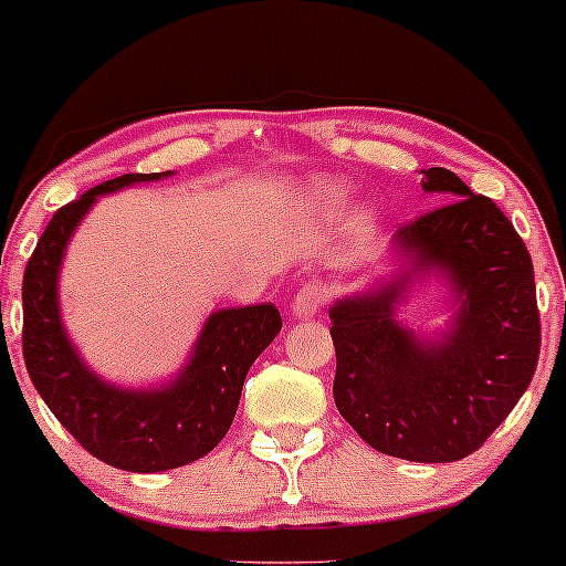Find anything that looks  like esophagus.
<instances>
[{
  "instance_id": "1",
  "label": "esophagus",
  "mask_w": 566,
  "mask_h": 566,
  "mask_svg": "<svg viewBox=\"0 0 566 566\" xmlns=\"http://www.w3.org/2000/svg\"><path fill=\"white\" fill-rule=\"evenodd\" d=\"M324 303H327V290L319 282H308L297 290L295 301H292V314L297 319H308V316H314L316 311L324 308Z\"/></svg>"
}]
</instances>
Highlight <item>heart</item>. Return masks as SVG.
<instances>
[{
	"instance_id": "b5f03b06",
	"label": "heart",
	"mask_w": 566,
	"mask_h": 566,
	"mask_svg": "<svg viewBox=\"0 0 566 566\" xmlns=\"http://www.w3.org/2000/svg\"><path fill=\"white\" fill-rule=\"evenodd\" d=\"M316 197H319V199H333L335 197V188L329 186V184L316 186Z\"/></svg>"
}]
</instances>
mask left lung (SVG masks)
I'll return each mask as SVG.
<instances>
[{
	"mask_svg": "<svg viewBox=\"0 0 566 566\" xmlns=\"http://www.w3.org/2000/svg\"><path fill=\"white\" fill-rule=\"evenodd\" d=\"M423 188L447 201L396 231L409 270L437 268L461 301L455 329L420 344L392 319L408 271L329 308L337 412L373 450L415 463L476 452L527 391L541 356L535 271L503 210L444 167Z\"/></svg>",
	"mask_w": 566,
	"mask_h": 566,
	"instance_id": "8db88e82",
	"label": "left lung"
}]
</instances>
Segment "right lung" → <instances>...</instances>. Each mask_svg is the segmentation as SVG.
Listing matches in <instances>:
<instances>
[{"instance_id":"add662e5","label":"right lung","mask_w":566,"mask_h":566,"mask_svg":"<svg viewBox=\"0 0 566 566\" xmlns=\"http://www.w3.org/2000/svg\"><path fill=\"white\" fill-rule=\"evenodd\" d=\"M159 178L127 172L63 205L23 271V361L31 382L93 458L135 473L178 469L216 450L237 415L252 361L282 329L271 303L226 308L207 319L191 359L170 386L122 391L90 373L57 314L63 250L101 193Z\"/></svg>"}]
</instances>
